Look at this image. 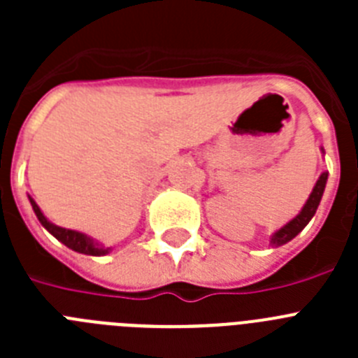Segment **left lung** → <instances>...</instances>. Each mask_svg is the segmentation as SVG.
I'll use <instances>...</instances> for the list:
<instances>
[{"label":"left lung","mask_w":358,"mask_h":358,"mask_svg":"<svg viewBox=\"0 0 358 358\" xmlns=\"http://www.w3.org/2000/svg\"><path fill=\"white\" fill-rule=\"evenodd\" d=\"M321 152H322V156H324V148H321ZM327 181H328V172L324 170V172L319 176V179H317V182H315L314 188H312V194L308 195L306 202L303 204L301 211H299V213H297L292 220H289L285 226H281L280 229H276L273 235H271L268 243H271L273 248L285 245L287 242H290L292 238H296V236L299 235L303 229H305L306 224H308L310 220L314 218L315 211H317L319 202H321V199H322V194H324V188H327Z\"/></svg>","instance_id":"8db88e82"}]
</instances>
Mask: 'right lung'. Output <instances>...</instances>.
<instances>
[{"label": "right lung", "instance_id": "obj_1", "mask_svg": "<svg viewBox=\"0 0 358 358\" xmlns=\"http://www.w3.org/2000/svg\"><path fill=\"white\" fill-rule=\"evenodd\" d=\"M28 201H30L31 210H34V213H36L41 226L48 231L50 235L55 236L59 242L64 243L66 248L71 249V251L80 252V255H87V256H106L113 251V248H106L102 242H98V240H94L93 236L85 235V233H82V231L68 229V227H61V226H57V224L50 222L48 218L44 217L43 211H41V208L37 206V202L34 201L30 195H28Z\"/></svg>", "mask_w": 358, "mask_h": 358}]
</instances>
